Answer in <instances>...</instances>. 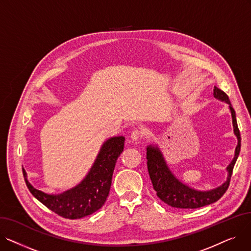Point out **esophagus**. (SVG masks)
I'll list each match as a JSON object with an SVG mask.
<instances>
[{
	"mask_svg": "<svg viewBox=\"0 0 251 251\" xmlns=\"http://www.w3.org/2000/svg\"><path fill=\"white\" fill-rule=\"evenodd\" d=\"M130 137H131V139H132V140L137 141V140H139V139H141L143 137V133L141 132V131H139V130H133L132 133H131V135H130Z\"/></svg>",
	"mask_w": 251,
	"mask_h": 251,
	"instance_id": "esophagus-1",
	"label": "esophagus"
}]
</instances>
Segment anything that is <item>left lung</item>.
<instances>
[{"label":"left lung","instance_id":"obj_1","mask_svg":"<svg viewBox=\"0 0 251 251\" xmlns=\"http://www.w3.org/2000/svg\"><path fill=\"white\" fill-rule=\"evenodd\" d=\"M214 97L229 104L230 112L232 115L234 134L236 135L237 139H238V143H237L235 150L234 159L227 167V181L222 184L220 187L208 191H200L190 188L189 186L179 181L174 176V174L171 172L159 148L149 146L147 149L148 169L153 189L156 191L157 197L170 206L177 208H197L214 203L221 199L230 185V179L232 176L233 168L237 159H238L241 148L240 131L238 129V125H237L236 114L230 102L229 97L223 90L216 86L214 88Z\"/></svg>","mask_w":251,"mask_h":251}]
</instances>
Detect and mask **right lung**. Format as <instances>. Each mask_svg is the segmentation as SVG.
Instances as JSON below:
<instances>
[{
	"instance_id": "right-lung-1",
	"label": "right lung",
	"mask_w": 251,
	"mask_h": 251,
	"mask_svg": "<svg viewBox=\"0 0 251 251\" xmlns=\"http://www.w3.org/2000/svg\"><path fill=\"white\" fill-rule=\"evenodd\" d=\"M123 136L112 137L105 141L86 177L70 190L61 194H47L35 189L23 176L26 186L37 201L65 219H80L100 209L110 192L115 165L124 149Z\"/></svg>"
}]
</instances>
